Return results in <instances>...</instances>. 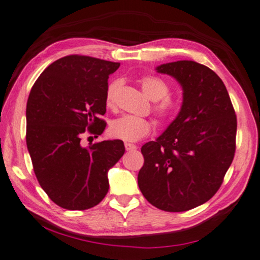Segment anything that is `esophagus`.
I'll list each match as a JSON object with an SVG mask.
<instances>
[{"mask_svg":"<svg viewBox=\"0 0 260 260\" xmlns=\"http://www.w3.org/2000/svg\"><path fill=\"white\" fill-rule=\"evenodd\" d=\"M125 148H126V150L127 151H131V150H137V146L135 145H133V143H125Z\"/></svg>","mask_w":260,"mask_h":260,"instance_id":"34e87169","label":"esophagus"}]
</instances>
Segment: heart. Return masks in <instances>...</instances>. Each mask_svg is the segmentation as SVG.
Masks as SVG:
<instances>
[{
	"label": "heart",
	"mask_w": 260,
	"mask_h": 260,
	"mask_svg": "<svg viewBox=\"0 0 260 260\" xmlns=\"http://www.w3.org/2000/svg\"><path fill=\"white\" fill-rule=\"evenodd\" d=\"M141 88L151 101L155 102V114L160 121L168 122L176 118L179 113L182 103L174 96H170L171 86L162 77L155 75H148L140 80ZM120 81L111 82L106 90V105L112 108L115 101ZM152 123L145 118L135 117V115H122L120 118L114 119L110 125V134L115 139L123 140L126 142H137L139 140L147 137L151 132Z\"/></svg>",
	"instance_id": "obj_1"
}]
</instances>
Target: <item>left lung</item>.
Segmentation results:
<instances>
[{
	"label": "left lung",
	"instance_id": "obj_1",
	"mask_svg": "<svg viewBox=\"0 0 260 260\" xmlns=\"http://www.w3.org/2000/svg\"><path fill=\"white\" fill-rule=\"evenodd\" d=\"M156 71L179 82L183 105L166 132L142 146L138 184L155 207L185 212L208 201L222 185L236 150L237 119L225 85L212 69L183 60Z\"/></svg>",
	"mask_w": 260,
	"mask_h": 260
}]
</instances>
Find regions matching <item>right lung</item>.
<instances>
[{"label": "right lung", "mask_w": 260, "mask_h": 260, "mask_svg": "<svg viewBox=\"0 0 260 260\" xmlns=\"http://www.w3.org/2000/svg\"><path fill=\"white\" fill-rule=\"evenodd\" d=\"M120 63L67 55L49 64L26 104V146L41 188L53 203L84 211L104 199L108 171L125 152L120 140L81 146L85 131L96 137L106 123L108 78Z\"/></svg>", "instance_id": "right-lung-1"}]
</instances>
